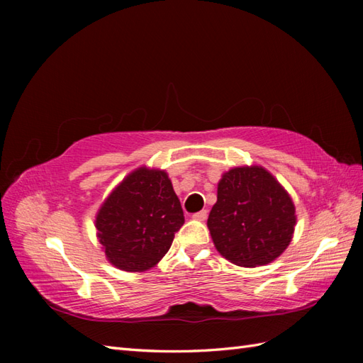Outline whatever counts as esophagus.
I'll list each match as a JSON object with an SVG mask.
<instances>
[{
    "mask_svg": "<svg viewBox=\"0 0 363 363\" xmlns=\"http://www.w3.org/2000/svg\"><path fill=\"white\" fill-rule=\"evenodd\" d=\"M206 218H207V211H201L192 215V219H195V221H204Z\"/></svg>",
    "mask_w": 363,
    "mask_h": 363,
    "instance_id": "1",
    "label": "esophagus"
}]
</instances>
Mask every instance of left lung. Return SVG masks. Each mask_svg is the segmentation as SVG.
<instances>
[{
    "mask_svg": "<svg viewBox=\"0 0 363 363\" xmlns=\"http://www.w3.org/2000/svg\"><path fill=\"white\" fill-rule=\"evenodd\" d=\"M296 224L288 191L259 164L236 167L218 182L207 227L219 255L238 267L268 265L286 250Z\"/></svg>",
    "mask_w": 363,
    "mask_h": 363,
    "instance_id": "left-lung-1",
    "label": "left lung"
}]
</instances>
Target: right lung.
<instances>
[{
    "label": "right lung",
    "mask_w": 363,
    "mask_h": 363,
    "mask_svg": "<svg viewBox=\"0 0 363 363\" xmlns=\"http://www.w3.org/2000/svg\"><path fill=\"white\" fill-rule=\"evenodd\" d=\"M183 224L180 200L168 172L148 167L127 174L95 215L96 238L106 259L127 272L155 268Z\"/></svg>",
    "instance_id": "obj_1"
}]
</instances>
